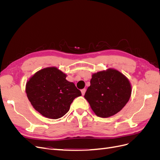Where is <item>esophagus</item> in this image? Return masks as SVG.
<instances>
[{"label": "esophagus", "instance_id": "1", "mask_svg": "<svg viewBox=\"0 0 160 160\" xmlns=\"http://www.w3.org/2000/svg\"><path fill=\"white\" fill-rule=\"evenodd\" d=\"M85 91H86V89H81V93H82V95H85Z\"/></svg>", "mask_w": 160, "mask_h": 160}]
</instances>
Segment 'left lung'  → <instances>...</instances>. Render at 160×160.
Returning a JSON list of instances; mask_svg holds the SVG:
<instances>
[{
    "label": "left lung",
    "mask_w": 160,
    "mask_h": 160,
    "mask_svg": "<svg viewBox=\"0 0 160 160\" xmlns=\"http://www.w3.org/2000/svg\"><path fill=\"white\" fill-rule=\"evenodd\" d=\"M90 83L84 98L100 118L118 113L128 102L132 93V86L127 77L113 69L93 74Z\"/></svg>",
    "instance_id": "obj_1"
}]
</instances>
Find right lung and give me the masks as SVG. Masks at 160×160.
<instances>
[{"label": "right lung", "instance_id": "obj_1", "mask_svg": "<svg viewBox=\"0 0 160 160\" xmlns=\"http://www.w3.org/2000/svg\"><path fill=\"white\" fill-rule=\"evenodd\" d=\"M67 75L56 67H47L37 71L26 85L27 98L33 108L49 119H59L65 115L80 90Z\"/></svg>", "mask_w": 160, "mask_h": 160}]
</instances>
